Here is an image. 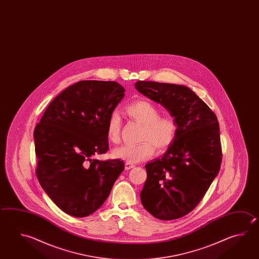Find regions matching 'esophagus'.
Masks as SVG:
<instances>
[{
	"label": "esophagus",
	"instance_id": "34e87169",
	"mask_svg": "<svg viewBox=\"0 0 259 259\" xmlns=\"http://www.w3.org/2000/svg\"><path fill=\"white\" fill-rule=\"evenodd\" d=\"M133 167H135V165L134 164H131V163H125V169L126 170H129V169H131Z\"/></svg>",
	"mask_w": 259,
	"mask_h": 259
}]
</instances>
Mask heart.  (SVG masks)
Wrapping results in <instances>:
<instances>
[{
  "mask_svg": "<svg viewBox=\"0 0 259 259\" xmlns=\"http://www.w3.org/2000/svg\"><path fill=\"white\" fill-rule=\"evenodd\" d=\"M125 112L135 122L143 125L139 144H126L115 148L112 156L126 161L138 163L151 157L155 147L158 150H166L175 140L178 125L171 115H160V110L155 104L139 100L128 104ZM121 119L117 112L110 114L106 124V137L113 144L121 140Z\"/></svg>",
  "mask_w": 259,
  "mask_h": 259,
  "instance_id": "obj_1",
  "label": "heart"
}]
</instances>
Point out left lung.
I'll use <instances>...</instances> for the list:
<instances>
[{
  "label": "left lung",
  "instance_id": "8db88e82",
  "mask_svg": "<svg viewBox=\"0 0 259 259\" xmlns=\"http://www.w3.org/2000/svg\"><path fill=\"white\" fill-rule=\"evenodd\" d=\"M135 86L166 108L178 125L175 140L166 153L146 165L142 204L157 219L181 218L199 204L219 173L222 147L218 119L183 85L139 80Z\"/></svg>",
  "mask_w": 259,
  "mask_h": 259
}]
</instances>
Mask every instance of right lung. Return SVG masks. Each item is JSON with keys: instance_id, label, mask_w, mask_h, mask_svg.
I'll return each instance as SVG.
<instances>
[{"instance_id": "right-lung-1", "label": "right lung", "mask_w": 259, "mask_h": 259, "mask_svg": "<svg viewBox=\"0 0 259 259\" xmlns=\"http://www.w3.org/2000/svg\"><path fill=\"white\" fill-rule=\"evenodd\" d=\"M124 92L115 81H78L55 98L34 128L36 176L68 214L86 217L97 210L124 169L119 159H92L107 152L108 119Z\"/></svg>"}]
</instances>
